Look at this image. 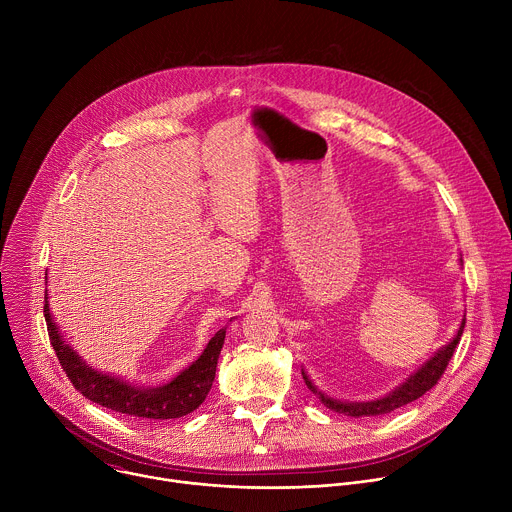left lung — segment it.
<instances>
[{"instance_id":"1","label":"left lung","mask_w":512,"mask_h":512,"mask_svg":"<svg viewBox=\"0 0 512 512\" xmlns=\"http://www.w3.org/2000/svg\"><path fill=\"white\" fill-rule=\"evenodd\" d=\"M460 263H462V259H460ZM464 326H466V316L462 318V324H460L456 336L448 344H444L431 358H427L421 364V367L415 373H411L399 387H395L385 397H379V399H373V401H342V399H334V397L322 393L312 383V379L308 377V373L304 369H302V377H304L308 389L314 395H318V399L328 409H332L336 413H342V415H348V417H379V415H387V413H391V411H395V409H399V407L419 399L431 387H435V383L440 381V377L444 375L450 358L454 356V350H456V346L460 342Z\"/></svg>"}]
</instances>
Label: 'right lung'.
I'll use <instances>...</instances> for the list:
<instances>
[{
  "label": "right lung",
  "instance_id": "obj_1",
  "mask_svg": "<svg viewBox=\"0 0 512 512\" xmlns=\"http://www.w3.org/2000/svg\"><path fill=\"white\" fill-rule=\"evenodd\" d=\"M44 318L50 344L75 389L93 403L141 419H176L198 409L212 387L218 354H221L227 336V328L218 330L208 340L202 354L170 383L160 387H143L89 367L87 360H83L75 348L64 342L50 312L48 289L44 294Z\"/></svg>",
  "mask_w": 512,
  "mask_h": 512
}]
</instances>
